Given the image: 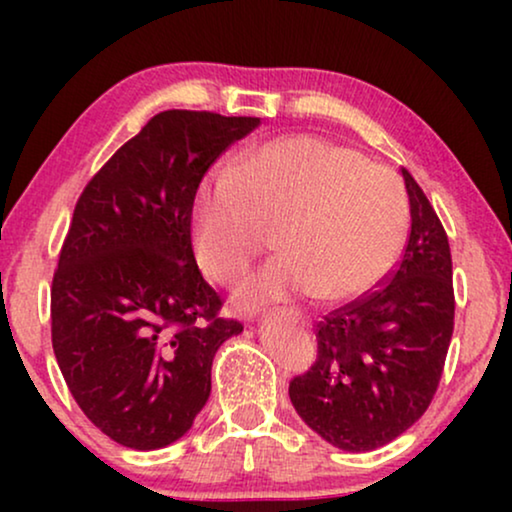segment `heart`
<instances>
[{"mask_svg":"<svg viewBox=\"0 0 512 512\" xmlns=\"http://www.w3.org/2000/svg\"><path fill=\"white\" fill-rule=\"evenodd\" d=\"M277 228V261L244 279L247 305L314 296L347 303L368 293L401 254L408 200L401 181L349 146L286 137L240 170L202 181L191 233L200 268L216 282L242 277Z\"/></svg>","mask_w":512,"mask_h":512,"instance_id":"obj_1","label":"heart"}]
</instances>
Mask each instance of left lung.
<instances>
[{"label":"left lung","mask_w":512,"mask_h":512,"mask_svg":"<svg viewBox=\"0 0 512 512\" xmlns=\"http://www.w3.org/2000/svg\"><path fill=\"white\" fill-rule=\"evenodd\" d=\"M410 237L380 289L317 326V361L289 384L300 419L345 452H370L429 408L454 331L452 256L429 198L403 167Z\"/></svg>","instance_id":"left-lung-1"}]
</instances>
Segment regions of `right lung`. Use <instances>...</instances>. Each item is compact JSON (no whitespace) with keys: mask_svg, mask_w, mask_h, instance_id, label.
I'll return each mask as SVG.
<instances>
[{"mask_svg":"<svg viewBox=\"0 0 512 512\" xmlns=\"http://www.w3.org/2000/svg\"><path fill=\"white\" fill-rule=\"evenodd\" d=\"M261 118L160 111L88 181L51 286L69 391L118 445L158 450L191 429L212 361L242 324L195 263L191 214L209 165Z\"/></svg>","mask_w":512,"mask_h":512,"instance_id":"add662e5","label":"right lung"}]
</instances>
